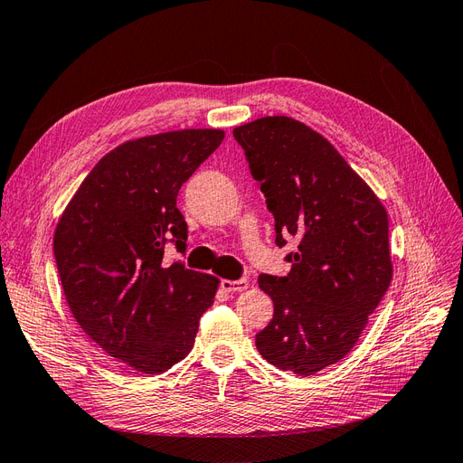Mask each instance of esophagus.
Segmentation results:
<instances>
[{
    "instance_id": "esophagus-1",
    "label": "esophagus",
    "mask_w": 463,
    "mask_h": 463,
    "mask_svg": "<svg viewBox=\"0 0 463 463\" xmlns=\"http://www.w3.org/2000/svg\"><path fill=\"white\" fill-rule=\"evenodd\" d=\"M220 288L223 291H245L249 288V279L241 278V279H222Z\"/></svg>"
}]
</instances>
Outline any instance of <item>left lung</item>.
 <instances>
[{
	"label": "left lung",
	"instance_id": "obj_1",
	"mask_svg": "<svg viewBox=\"0 0 463 463\" xmlns=\"http://www.w3.org/2000/svg\"><path fill=\"white\" fill-rule=\"evenodd\" d=\"M274 216L276 245L298 237L291 270L259 276L274 301L259 354L282 371L315 374L344 359L392 279L388 216L325 137L286 116L233 129Z\"/></svg>",
	"mask_w": 463,
	"mask_h": 463
}]
</instances>
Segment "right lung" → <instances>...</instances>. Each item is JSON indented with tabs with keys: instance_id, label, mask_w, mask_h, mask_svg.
I'll list each match as a JSON object with an SVG mask.
<instances>
[{
	"instance_id": "obj_1",
	"label": "right lung",
	"mask_w": 463,
	"mask_h": 463,
	"mask_svg": "<svg viewBox=\"0 0 463 463\" xmlns=\"http://www.w3.org/2000/svg\"><path fill=\"white\" fill-rule=\"evenodd\" d=\"M223 138L220 129L170 131L129 141L98 162L53 235L65 299L79 326L109 357L164 373L194 344L218 278L164 260L187 249L181 185Z\"/></svg>"
}]
</instances>
